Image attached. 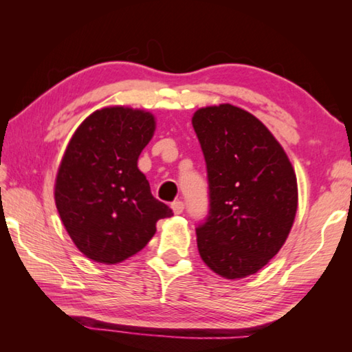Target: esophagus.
I'll return each mask as SVG.
<instances>
[{
    "label": "esophagus",
    "mask_w": 352,
    "mask_h": 352,
    "mask_svg": "<svg viewBox=\"0 0 352 352\" xmlns=\"http://www.w3.org/2000/svg\"><path fill=\"white\" fill-rule=\"evenodd\" d=\"M170 208H172V212H174L175 214H182L183 210H184L183 201H174V203L170 204Z\"/></svg>",
    "instance_id": "34e87169"
}]
</instances>
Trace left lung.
<instances>
[{
  "label": "left lung",
  "instance_id": "obj_1",
  "mask_svg": "<svg viewBox=\"0 0 352 352\" xmlns=\"http://www.w3.org/2000/svg\"><path fill=\"white\" fill-rule=\"evenodd\" d=\"M210 210L197 228L199 256L227 280L267 265L286 242L298 208L294 166L265 124L241 107L198 109Z\"/></svg>",
  "mask_w": 352,
  "mask_h": 352
}]
</instances>
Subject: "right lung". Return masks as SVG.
I'll return each instance as SVG.
<instances>
[{"instance_id": "obj_1", "label": "right lung", "mask_w": 352, "mask_h": 352, "mask_svg": "<svg viewBox=\"0 0 352 352\" xmlns=\"http://www.w3.org/2000/svg\"><path fill=\"white\" fill-rule=\"evenodd\" d=\"M155 130L145 110L113 106L89 115L57 170V212L74 245L96 263H121L155 234L172 210L155 199L138 159Z\"/></svg>"}]
</instances>
